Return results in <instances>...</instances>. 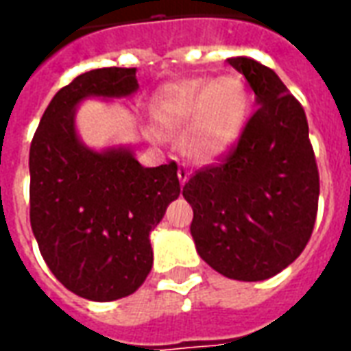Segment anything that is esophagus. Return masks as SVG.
<instances>
[{"mask_svg":"<svg viewBox=\"0 0 351 351\" xmlns=\"http://www.w3.org/2000/svg\"><path fill=\"white\" fill-rule=\"evenodd\" d=\"M176 175H178V180H180V184L184 186V184L188 182V178H190V171L186 167H178V173H176Z\"/></svg>","mask_w":351,"mask_h":351,"instance_id":"esophagus-1","label":"esophagus"}]
</instances>
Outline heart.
Instances as JSON below:
<instances>
[{
  "mask_svg": "<svg viewBox=\"0 0 351 351\" xmlns=\"http://www.w3.org/2000/svg\"><path fill=\"white\" fill-rule=\"evenodd\" d=\"M250 105V92L241 77H195L163 88L154 103V116L163 131L184 130L180 146L190 160L213 163L235 146Z\"/></svg>",
  "mask_w": 351,
  "mask_h": 351,
  "instance_id": "heart-1",
  "label": "heart"
}]
</instances>
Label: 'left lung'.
Wrapping results in <instances>:
<instances>
[{
	"instance_id": "obj_1",
	"label": "left lung",
	"mask_w": 351,
	"mask_h": 351,
	"mask_svg": "<svg viewBox=\"0 0 351 351\" xmlns=\"http://www.w3.org/2000/svg\"><path fill=\"white\" fill-rule=\"evenodd\" d=\"M256 93L258 110L220 163L195 171L182 195L193 208L199 256L223 276L259 282L284 271L308 243L319 175L304 108L278 75L229 58Z\"/></svg>"
}]
</instances>
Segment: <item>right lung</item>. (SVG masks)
<instances>
[{
  "mask_svg": "<svg viewBox=\"0 0 351 351\" xmlns=\"http://www.w3.org/2000/svg\"><path fill=\"white\" fill-rule=\"evenodd\" d=\"M138 88L135 67L82 73L52 97L29 146V221L52 274L90 301L137 291L152 269V231L180 195L175 161L143 167L130 150L93 152L75 130L88 95Z\"/></svg>",
  "mask_w": 351,
  "mask_h": 351,
  "instance_id": "right-lung-1",
  "label": "right lung"
}]
</instances>
